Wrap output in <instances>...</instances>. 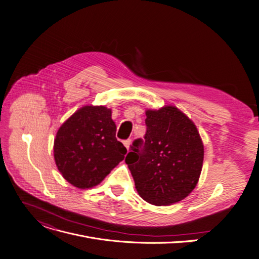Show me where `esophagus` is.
Here are the masks:
<instances>
[{"label":"esophagus","mask_w":259,"mask_h":259,"mask_svg":"<svg viewBox=\"0 0 259 259\" xmlns=\"http://www.w3.org/2000/svg\"><path fill=\"white\" fill-rule=\"evenodd\" d=\"M130 144H131V140H126V141H123V145H125V147L127 148V150L129 151V146H130Z\"/></svg>","instance_id":"esophagus-1"}]
</instances>
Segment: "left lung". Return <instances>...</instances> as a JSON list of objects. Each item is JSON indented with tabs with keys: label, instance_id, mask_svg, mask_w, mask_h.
I'll use <instances>...</instances> for the list:
<instances>
[{
	"label": "left lung",
	"instance_id": "8db88e82",
	"mask_svg": "<svg viewBox=\"0 0 259 259\" xmlns=\"http://www.w3.org/2000/svg\"><path fill=\"white\" fill-rule=\"evenodd\" d=\"M146 116L144 140H134L125 161L145 201L174 204L197 185L203 144L194 122L172 106L148 110Z\"/></svg>",
	"mask_w": 259,
	"mask_h": 259
}]
</instances>
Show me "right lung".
Returning <instances> with one entry per match:
<instances>
[{
	"label": "right lung",
	"instance_id": "obj_1",
	"mask_svg": "<svg viewBox=\"0 0 259 259\" xmlns=\"http://www.w3.org/2000/svg\"><path fill=\"white\" fill-rule=\"evenodd\" d=\"M115 133L110 109L85 106L76 111L54 143L55 162L66 181L78 188L102 182L127 153Z\"/></svg>",
	"mask_w": 259,
	"mask_h": 259
}]
</instances>
